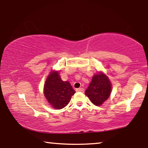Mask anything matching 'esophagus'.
I'll list each match as a JSON object with an SVG mask.
<instances>
[{
	"label": "esophagus",
	"instance_id": "1",
	"mask_svg": "<svg viewBox=\"0 0 148 148\" xmlns=\"http://www.w3.org/2000/svg\"><path fill=\"white\" fill-rule=\"evenodd\" d=\"M84 91V89L82 88V87H80V88L76 89V91H78V92H83Z\"/></svg>",
	"mask_w": 148,
	"mask_h": 148
}]
</instances>
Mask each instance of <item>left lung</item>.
I'll return each instance as SVG.
<instances>
[{"instance_id": "1", "label": "left lung", "mask_w": 148, "mask_h": 148, "mask_svg": "<svg viewBox=\"0 0 148 148\" xmlns=\"http://www.w3.org/2000/svg\"><path fill=\"white\" fill-rule=\"evenodd\" d=\"M112 91V84L106 74L99 72L92 77L85 94L92 104L101 106L108 99Z\"/></svg>"}]
</instances>
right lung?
<instances>
[{
    "instance_id": "add662e5",
    "label": "right lung",
    "mask_w": 148,
    "mask_h": 148,
    "mask_svg": "<svg viewBox=\"0 0 148 148\" xmlns=\"http://www.w3.org/2000/svg\"><path fill=\"white\" fill-rule=\"evenodd\" d=\"M76 92L69 82H64L59 72L51 71L47 76L44 86V95L50 106L56 110L64 108Z\"/></svg>"
}]
</instances>
